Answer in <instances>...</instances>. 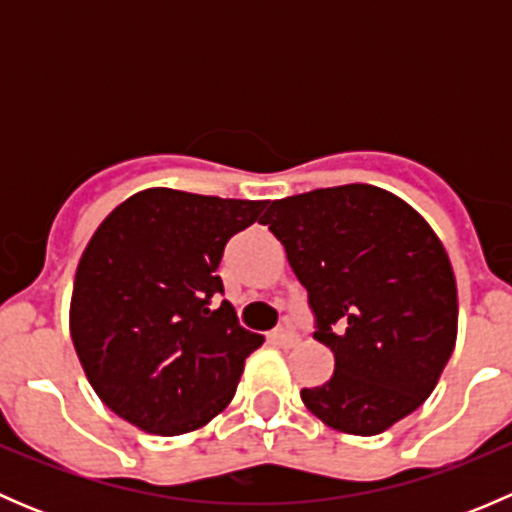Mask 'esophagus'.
<instances>
[{"label": "esophagus", "instance_id": "obj_1", "mask_svg": "<svg viewBox=\"0 0 512 512\" xmlns=\"http://www.w3.org/2000/svg\"><path fill=\"white\" fill-rule=\"evenodd\" d=\"M270 342L277 344V347H282V349H292L294 344L299 342V337L294 332H289V329H275V332L270 334Z\"/></svg>", "mask_w": 512, "mask_h": 512}]
</instances>
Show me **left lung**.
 Returning <instances> with one entry per match:
<instances>
[{
    "label": "left lung",
    "instance_id": "left-lung-1",
    "mask_svg": "<svg viewBox=\"0 0 512 512\" xmlns=\"http://www.w3.org/2000/svg\"><path fill=\"white\" fill-rule=\"evenodd\" d=\"M262 225L307 289L314 339L334 354L327 384L302 389L319 421L376 436L436 389L458 332L451 260L411 205L352 183L272 200Z\"/></svg>",
    "mask_w": 512,
    "mask_h": 512
}]
</instances>
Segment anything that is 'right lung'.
Masks as SVG:
<instances>
[{
    "label": "right lung",
    "instance_id": "1",
    "mask_svg": "<svg viewBox=\"0 0 512 512\" xmlns=\"http://www.w3.org/2000/svg\"><path fill=\"white\" fill-rule=\"evenodd\" d=\"M267 200L148 188L94 232L76 270L71 342L98 399L156 436L213 421L265 339L237 324L215 275L235 232Z\"/></svg>",
    "mask_w": 512,
    "mask_h": 512
}]
</instances>
